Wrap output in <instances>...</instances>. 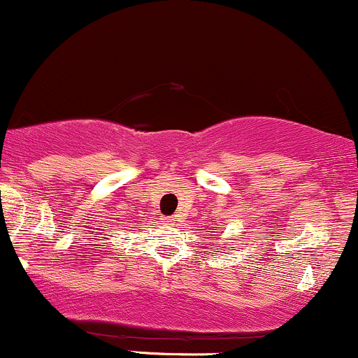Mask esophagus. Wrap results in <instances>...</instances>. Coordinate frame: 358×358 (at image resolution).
Instances as JSON below:
<instances>
[{
    "label": "esophagus",
    "instance_id": "1",
    "mask_svg": "<svg viewBox=\"0 0 358 358\" xmlns=\"http://www.w3.org/2000/svg\"><path fill=\"white\" fill-rule=\"evenodd\" d=\"M167 224H176V222H178V218L176 216H169V218H166Z\"/></svg>",
    "mask_w": 358,
    "mask_h": 358
}]
</instances>
